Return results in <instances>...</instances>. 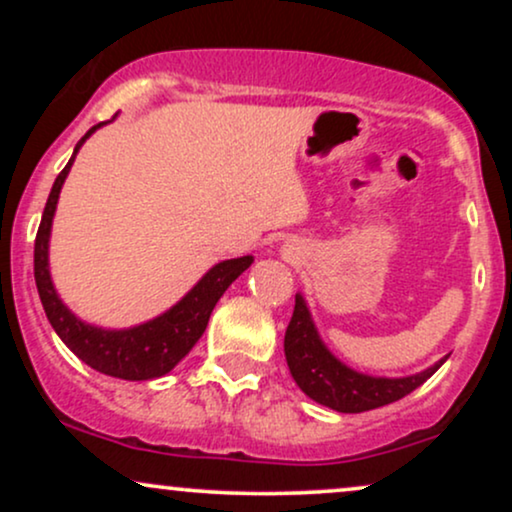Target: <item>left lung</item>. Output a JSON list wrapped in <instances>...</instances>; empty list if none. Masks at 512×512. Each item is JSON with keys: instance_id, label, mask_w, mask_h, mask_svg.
I'll return each mask as SVG.
<instances>
[{"instance_id": "left-lung-1", "label": "left lung", "mask_w": 512, "mask_h": 512, "mask_svg": "<svg viewBox=\"0 0 512 512\" xmlns=\"http://www.w3.org/2000/svg\"><path fill=\"white\" fill-rule=\"evenodd\" d=\"M284 354L296 385L315 399L342 414H358V411L378 409L385 404L407 397L416 387H421L436 370L445 363L438 361L424 373L409 375V378H370V375L356 373L337 361L325 344L317 337L313 320L305 308L303 296H296L293 315L284 337Z\"/></svg>"}]
</instances>
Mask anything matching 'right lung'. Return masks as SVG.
I'll return each mask as SVG.
<instances>
[{
	"label": "right lung",
	"instance_id": "add662e5",
	"mask_svg": "<svg viewBox=\"0 0 512 512\" xmlns=\"http://www.w3.org/2000/svg\"><path fill=\"white\" fill-rule=\"evenodd\" d=\"M91 127L84 137L76 144L79 146L91 137L96 129ZM74 156L57 175L55 185H52L48 204H45L43 219H40L38 236H35V252H33V272H35V286H38L40 303H43L45 315H48L50 325L60 334V339L69 349L74 351L86 366L105 375H113L120 380H151L161 378L168 370H173L180 363V358L190 354L192 346L207 330V322L211 317V310L219 303L223 291L238 279L240 274L252 264V257H238V260L219 262L211 267L202 281L187 293L178 305L163 313L156 320L144 322V325L132 327V330H101V327L84 325L81 320L69 313L67 305H62L57 298L55 286L50 281L48 272V240H50V226L52 216H55L57 197H60L62 182L67 178L69 168H72Z\"/></svg>",
	"mask_w": 512,
	"mask_h": 512
}]
</instances>
